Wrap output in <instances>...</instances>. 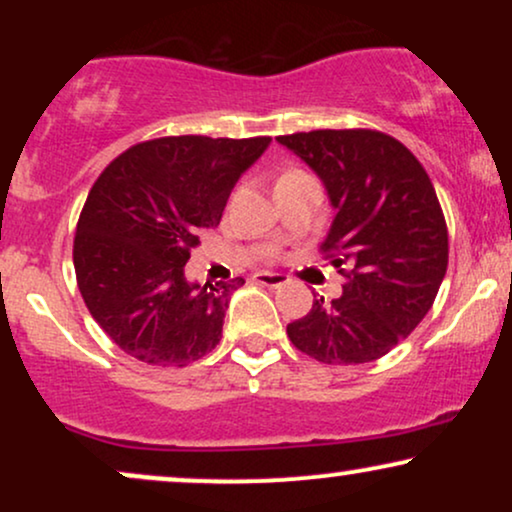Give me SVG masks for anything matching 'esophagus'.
Wrapping results in <instances>:
<instances>
[{"instance_id":"34e87169","label":"esophagus","mask_w":512,"mask_h":512,"mask_svg":"<svg viewBox=\"0 0 512 512\" xmlns=\"http://www.w3.org/2000/svg\"><path fill=\"white\" fill-rule=\"evenodd\" d=\"M252 279L257 281V284H262V286H269V289H276V286H284L286 281V274H279V272H257L255 276H252Z\"/></svg>"}]
</instances>
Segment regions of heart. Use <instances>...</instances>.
I'll return each mask as SVG.
<instances>
[{
    "instance_id": "b5f03b06",
    "label": "heart",
    "mask_w": 512,
    "mask_h": 512,
    "mask_svg": "<svg viewBox=\"0 0 512 512\" xmlns=\"http://www.w3.org/2000/svg\"><path fill=\"white\" fill-rule=\"evenodd\" d=\"M291 173H293V170H291ZM284 175H289V173H284Z\"/></svg>"
}]
</instances>
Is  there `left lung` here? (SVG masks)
<instances>
[{
  "instance_id": "8db88e82",
  "label": "left lung",
  "mask_w": 512,
  "mask_h": 512,
  "mask_svg": "<svg viewBox=\"0 0 512 512\" xmlns=\"http://www.w3.org/2000/svg\"><path fill=\"white\" fill-rule=\"evenodd\" d=\"M276 142L325 185L337 214L320 250L346 279L342 296L315 298L286 334L320 363L375 361L424 320L448 269L433 182L407 146L375 129H315Z\"/></svg>"
}]
</instances>
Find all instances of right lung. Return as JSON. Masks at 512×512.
<instances>
[{
    "label": "right lung",
    "instance_id": "obj_1",
    "mask_svg": "<svg viewBox=\"0 0 512 512\" xmlns=\"http://www.w3.org/2000/svg\"><path fill=\"white\" fill-rule=\"evenodd\" d=\"M269 142L151 139L93 182L76 223V284L88 313L125 354L182 368L221 342L228 298L245 279L199 286L187 281L185 264Z\"/></svg>",
    "mask_w": 512,
    "mask_h": 512
}]
</instances>
